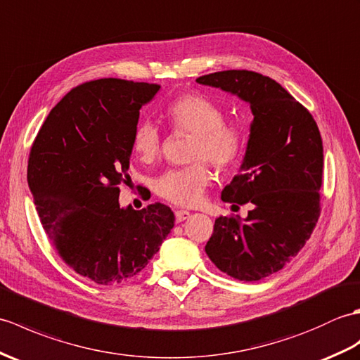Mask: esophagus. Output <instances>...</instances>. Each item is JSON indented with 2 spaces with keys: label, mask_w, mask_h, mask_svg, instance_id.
<instances>
[{
  "label": "esophagus",
  "mask_w": 360,
  "mask_h": 360,
  "mask_svg": "<svg viewBox=\"0 0 360 360\" xmlns=\"http://www.w3.org/2000/svg\"><path fill=\"white\" fill-rule=\"evenodd\" d=\"M189 217H191V212L189 211H183V210L175 211V221H177V223L185 221Z\"/></svg>",
  "instance_id": "obj_1"
}]
</instances>
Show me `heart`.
Returning a JSON list of instances; mask_svg holds the SVG:
<instances>
[{
	"mask_svg": "<svg viewBox=\"0 0 360 360\" xmlns=\"http://www.w3.org/2000/svg\"><path fill=\"white\" fill-rule=\"evenodd\" d=\"M166 115L175 129L194 132L191 143V160H207L219 169L233 166L243 150V134L236 123L223 122L225 114L206 95L189 92L175 98L166 108ZM134 154L141 162L150 163L162 150L158 127L145 120L135 126L131 139ZM212 180L205 162L171 169L157 181V193L167 202L179 206H197L203 200L206 186Z\"/></svg>",
	"mask_w": 360,
	"mask_h": 360,
	"instance_id": "obj_1",
	"label": "heart"
}]
</instances>
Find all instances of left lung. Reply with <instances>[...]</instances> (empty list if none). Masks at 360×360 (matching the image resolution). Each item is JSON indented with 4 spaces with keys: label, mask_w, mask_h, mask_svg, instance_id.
I'll use <instances>...</instances> for the list:
<instances>
[{
    "label": "left lung",
    "mask_w": 360,
    "mask_h": 360,
    "mask_svg": "<svg viewBox=\"0 0 360 360\" xmlns=\"http://www.w3.org/2000/svg\"><path fill=\"white\" fill-rule=\"evenodd\" d=\"M195 82L237 95L254 115L240 172L221 191L223 202L252 210L243 220H215L205 251L223 273L257 282L297 255L321 215V132L288 91L257 72L221 70Z\"/></svg>",
    "instance_id": "obj_1"
}]
</instances>
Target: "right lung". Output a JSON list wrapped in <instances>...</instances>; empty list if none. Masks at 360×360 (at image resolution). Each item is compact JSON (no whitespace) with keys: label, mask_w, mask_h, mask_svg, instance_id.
<instances>
[{"label":"right lung","mask_w":360,"mask_h":360,"mask_svg":"<svg viewBox=\"0 0 360 360\" xmlns=\"http://www.w3.org/2000/svg\"><path fill=\"white\" fill-rule=\"evenodd\" d=\"M158 84L101 78L55 106L32 145L27 181L38 217L60 257L98 285L126 282L158 252L174 228L169 206L118 203L129 177L140 109Z\"/></svg>","instance_id":"obj_1"}]
</instances>
